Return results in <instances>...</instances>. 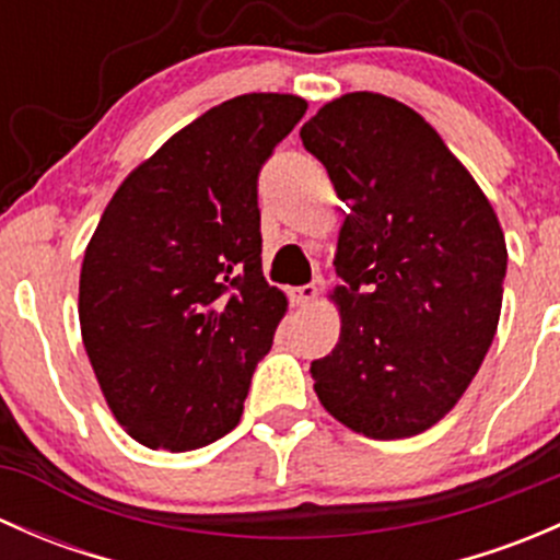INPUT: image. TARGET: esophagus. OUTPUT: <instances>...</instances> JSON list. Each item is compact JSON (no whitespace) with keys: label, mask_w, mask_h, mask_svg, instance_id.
Returning a JSON list of instances; mask_svg holds the SVG:
<instances>
[{"label":"esophagus","mask_w":560,"mask_h":560,"mask_svg":"<svg viewBox=\"0 0 560 560\" xmlns=\"http://www.w3.org/2000/svg\"><path fill=\"white\" fill-rule=\"evenodd\" d=\"M316 295H319V290H316L314 284H303V287H295V290H290V298L295 306H308V303L316 301Z\"/></svg>","instance_id":"1"}]
</instances>
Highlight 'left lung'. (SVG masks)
Wrapping results in <instances>:
<instances>
[{
	"mask_svg": "<svg viewBox=\"0 0 560 560\" xmlns=\"http://www.w3.org/2000/svg\"><path fill=\"white\" fill-rule=\"evenodd\" d=\"M301 140L349 206L330 295L341 336L312 363L319 404L363 436H417L460 400L493 343L504 230L436 129L398 100L343 94Z\"/></svg>",
	"mask_w": 560,
	"mask_h": 560,
	"instance_id": "1",
	"label": "left lung"
}]
</instances>
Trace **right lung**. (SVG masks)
Returning a JSON list of instances; mask_svg holds the SVG:
<instances>
[{"instance_id":"add662e5","label":"right lung","mask_w":560,"mask_h":560,"mask_svg":"<svg viewBox=\"0 0 560 560\" xmlns=\"http://www.w3.org/2000/svg\"><path fill=\"white\" fill-rule=\"evenodd\" d=\"M306 107L295 94H241L206 110L124 178L89 241L83 347L143 447H206L244 415L287 312L262 276L257 178Z\"/></svg>"}]
</instances>
